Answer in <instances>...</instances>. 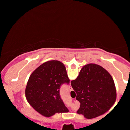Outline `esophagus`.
<instances>
[{
    "label": "esophagus",
    "mask_w": 130,
    "mask_h": 130,
    "mask_svg": "<svg viewBox=\"0 0 130 130\" xmlns=\"http://www.w3.org/2000/svg\"><path fill=\"white\" fill-rule=\"evenodd\" d=\"M69 89H70V91L73 90V88H72V87H71V84H70V87H69Z\"/></svg>",
    "instance_id": "obj_1"
}]
</instances>
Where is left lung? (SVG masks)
<instances>
[{
  "mask_svg": "<svg viewBox=\"0 0 130 130\" xmlns=\"http://www.w3.org/2000/svg\"><path fill=\"white\" fill-rule=\"evenodd\" d=\"M65 65L58 60L41 64L30 76L25 91L30 105L39 114L50 117L56 113L68 112L61 99L59 89L69 84Z\"/></svg>",
  "mask_w": 130,
  "mask_h": 130,
  "instance_id": "8db88e82",
  "label": "left lung"
}]
</instances>
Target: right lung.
Instances as JSON below:
<instances>
[{
  "label": "right lung",
  "mask_w": 130,
  "mask_h": 130,
  "mask_svg": "<svg viewBox=\"0 0 130 130\" xmlns=\"http://www.w3.org/2000/svg\"><path fill=\"white\" fill-rule=\"evenodd\" d=\"M71 84L80 103L77 113L87 119L104 114L116 102L117 93L114 80L106 70L97 64L83 67Z\"/></svg>",
  "instance_id": "obj_1"
}]
</instances>
